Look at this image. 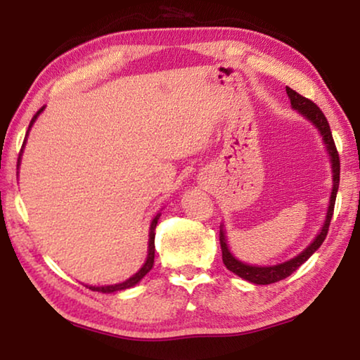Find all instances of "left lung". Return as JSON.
<instances>
[{"label":"left lung","instance_id":"1","mask_svg":"<svg viewBox=\"0 0 360 360\" xmlns=\"http://www.w3.org/2000/svg\"><path fill=\"white\" fill-rule=\"evenodd\" d=\"M285 92H288V96L290 98V105L294 109H297L298 114H302L304 119H308L311 124L318 129L321 133L322 139H324L326 149L330 155V163H332V179H333V188H332V195H330V202H328V210H327V216H326V222L322 225L321 231L318 236L309 243V246L302 251L298 255H295L294 259H290L288 262H283V264L278 265H270V266H255V265H248L243 264L241 260L235 259L233 254L230 252V249L227 246V238H225V231H224V225H221V231H219V241H221V249H222V262L224 265L229 268L230 271H233L235 275H238L240 278L246 279V281L252 283V284H271V283H278L281 279L290 276L298 266L304 264L311 255L318 251L319 246L324 243L327 231H328V225H330L332 216H333V206H335V198H337V192H338V184H340V157H338V150L337 146L333 143L332 138V131H330V125L326 119L324 112L314 105L311 100L304 98L300 94H297L295 90H292L290 87H285Z\"/></svg>","mask_w":360,"mask_h":360}]
</instances>
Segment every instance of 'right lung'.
Instances as JSON below:
<instances>
[{
	"label": "right lung",
	"mask_w": 360,
	"mask_h": 360,
	"mask_svg": "<svg viewBox=\"0 0 360 360\" xmlns=\"http://www.w3.org/2000/svg\"><path fill=\"white\" fill-rule=\"evenodd\" d=\"M42 109H44V106H42V108L39 109V111L33 115L32 122H30L28 131H30V129H32V125L34 124V120L38 119V115L42 112ZM28 131H27V136H28ZM27 136H25V141H27ZM25 141H23V146H25ZM20 155H22V152H20ZM20 155H19V162H20ZM158 217H160V212H157V216H155L154 219H152V222H150V229H149V246H148V259H146L144 265L141 266V270H139L138 273H135V275L127 279V281H124V283L112 284V285H87V288H89L90 290L103 292V294H112V292H119V290H125V289L133 288V285H136L146 275H148V273L150 271L152 265H154V255H155V227H157Z\"/></svg>",
	"instance_id": "1"
}]
</instances>
